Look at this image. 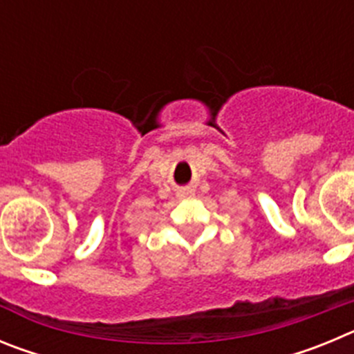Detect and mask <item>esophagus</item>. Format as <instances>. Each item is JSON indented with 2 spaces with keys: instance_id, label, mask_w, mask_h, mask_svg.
Here are the masks:
<instances>
[{
  "instance_id": "esophagus-1",
  "label": "esophagus",
  "mask_w": 354,
  "mask_h": 354,
  "mask_svg": "<svg viewBox=\"0 0 354 354\" xmlns=\"http://www.w3.org/2000/svg\"><path fill=\"white\" fill-rule=\"evenodd\" d=\"M177 196L179 198H189V196H193V189H179Z\"/></svg>"
}]
</instances>
